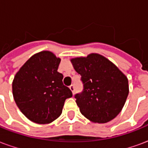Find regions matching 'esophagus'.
<instances>
[{"instance_id":"obj_1","label":"esophagus","mask_w":148,"mask_h":148,"mask_svg":"<svg viewBox=\"0 0 148 148\" xmlns=\"http://www.w3.org/2000/svg\"><path fill=\"white\" fill-rule=\"evenodd\" d=\"M70 89H71V90L72 91V93H74V90H75V86H74V85H71V86H70Z\"/></svg>"}]
</instances>
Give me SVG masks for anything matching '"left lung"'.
<instances>
[{
    "mask_svg": "<svg viewBox=\"0 0 148 148\" xmlns=\"http://www.w3.org/2000/svg\"><path fill=\"white\" fill-rule=\"evenodd\" d=\"M81 75L82 91L74 97L80 112L94 123H106L117 116L128 95V81L113 63L97 54L71 59Z\"/></svg>",
    "mask_w": 148,
    "mask_h": 148,
    "instance_id": "1",
    "label": "left lung"
}]
</instances>
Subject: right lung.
I'll use <instances>...</instances> for the list:
<instances>
[{"label": "right lung", "instance_id": "1", "mask_svg": "<svg viewBox=\"0 0 148 148\" xmlns=\"http://www.w3.org/2000/svg\"><path fill=\"white\" fill-rule=\"evenodd\" d=\"M61 59L50 51L34 55L20 69L12 82L15 101L22 113L37 124H49L62 114L71 90L58 72Z\"/></svg>", "mask_w": 148, "mask_h": 148}]
</instances>
